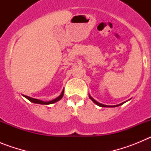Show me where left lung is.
I'll return each instance as SVG.
<instances>
[{
	"mask_svg": "<svg viewBox=\"0 0 151 151\" xmlns=\"http://www.w3.org/2000/svg\"><path fill=\"white\" fill-rule=\"evenodd\" d=\"M89 97H90V99L91 100V101H93V102H94V104H96L98 105V106H101V107H115V106H120V105H122V104H124V103H125V102L122 103V104H118V105H114V106H108V105H104V104H100V103H98V102H97V101H96L95 100H94V98H93V97H91L90 95H89Z\"/></svg>",
	"mask_w": 151,
	"mask_h": 151,
	"instance_id": "8db88e82",
	"label": "left lung"
}]
</instances>
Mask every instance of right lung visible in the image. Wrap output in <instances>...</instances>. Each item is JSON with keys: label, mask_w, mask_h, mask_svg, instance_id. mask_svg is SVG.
I'll list each match as a JSON object with an SVG mask.
<instances>
[{"label": "right lung", "mask_w": 151, "mask_h": 151, "mask_svg": "<svg viewBox=\"0 0 151 151\" xmlns=\"http://www.w3.org/2000/svg\"><path fill=\"white\" fill-rule=\"evenodd\" d=\"M63 92H64V90L63 91L62 93H61V94L59 96V97H57V98H55V99L52 100V101H41V100L35 99V98H32V97H29V96H26V95H24V97H26V98H27V99L29 100V101H30L31 102L35 103V104L48 105V104H54V103H56V102H57L58 101H60V100L61 98L63 97Z\"/></svg>", "instance_id": "1"}]
</instances>
